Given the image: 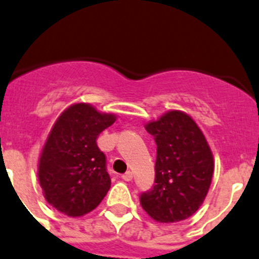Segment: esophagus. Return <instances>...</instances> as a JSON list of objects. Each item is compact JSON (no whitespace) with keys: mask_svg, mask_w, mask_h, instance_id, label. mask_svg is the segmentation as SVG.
<instances>
[{"mask_svg":"<svg viewBox=\"0 0 259 259\" xmlns=\"http://www.w3.org/2000/svg\"><path fill=\"white\" fill-rule=\"evenodd\" d=\"M122 180H125V181H132L133 180V172L132 171H126V172L125 174H122Z\"/></svg>","mask_w":259,"mask_h":259,"instance_id":"esophagus-1","label":"esophagus"}]
</instances>
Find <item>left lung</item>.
Returning a JSON list of instances; mask_svg holds the SVG:
<instances>
[{"mask_svg":"<svg viewBox=\"0 0 259 259\" xmlns=\"http://www.w3.org/2000/svg\"><path fill=\"white\" fill-rule=\"evenodd\" d=\"M157 144L156 179L142 193L144 211L158 222H178L198 211L213 175V156L202 130L187 113L168 111L146 125Z\"/></svg>","mask_w":259,"mask_h":259,"instance_id":"left-lung-1","label":"left lung"}]
</instances>
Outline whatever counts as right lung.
<instances>
[{
    "instance_id": "right-lung-1",
    "label": "right lung",
    "mask_w": 259,
    "mask_h": 259,
    "mask_svg": "<svg viewBox=\"0 0 259 259\" xmlns=\"http://www.w3.org/2000/svg\"><path fill=\"white\" fill-rule=\"evenodd\" d=\"M116 121L88 103L64 111L48 134L38 165L46 200L57 211L79 217L93 211L111 187L106 156L97 138Z\"/></svg>"
}]
</instances>
